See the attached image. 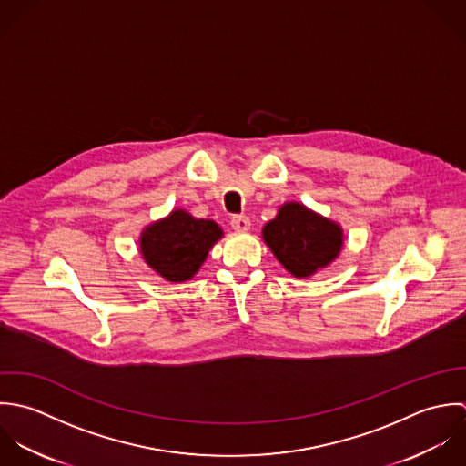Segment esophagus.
I'll return each instance as SVG.
<instances>
[{"instance_id":"esophagus-1","label":"esophagus","mask_w":466,"mask_h":466,"mask_svg":"<svg viewBox=\"0 0 466 466\" xmlns=\"http://www.w3.org/2000/svg\"><path fill=\"white\" fill-rule=\"evenodd\" d=\"M230 225H232L234 230L245 232V230L250 228V219H248V216H245V214H234V216L230 218Z\"/></svg>"}]
</instances>
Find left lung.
I'll use <instances>...</instances> for the list:
<instances>
[{
	"instance_id": "obj_1",
	"label": "left lung",
	"mask_w": 466,
	"mask_h": 466,
	"mask_svg": "<svg viewBox=\"0 0 466 466\" xmlns=\"http://www.w3.org/2000/svg\"><path fill=\"white\" fill-rule=\"evenodd\" d=\"M263 239L289 274L308 278L339 256L342 230L304 205L286 203L278 218L265 225Z\"/></svg>"
}]
</instances>
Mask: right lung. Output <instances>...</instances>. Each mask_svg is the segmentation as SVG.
I'll return each mask as SVG.
<instances>
[{
  "instance_id": "add662e5",
  "label": "right lung",
  "mask_w": 466,
  "mask_h": 466,
  "mask_svg": "<svg viewBox=\"0 0 466 466\" xmlns=\"http://www.w3.org/2000/svg\"><path fill=\"white\" fill-rule=\"evenodd\" d=\"M221 228L210 219H196L184 210L147 227L140 238L146 263L173 282L190 279L205 261Z\"/></svg>"
}]
</instances>
